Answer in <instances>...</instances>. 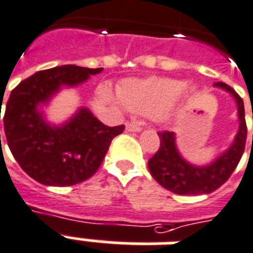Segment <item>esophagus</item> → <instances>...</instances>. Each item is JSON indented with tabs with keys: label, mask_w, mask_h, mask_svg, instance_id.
I'll use <instances>...</instances> for the list:
<instances>
[{
	"label": "esophagus",
	"mask_w": 253,
	"mask_h": 253,
	"mask_svg": "<svg viewBox=\"0 0 253 253\" xmlns=\"http://www.w3.org/2000/svg\"><path fill=\"white\" fill-rule=\"evenodd\" d=\"M126 130L127 131H131V132H139L141 130H142V127L139 126L138 123L128 122V123H126Z\"/></svg>",
	"instance_id": "esophagus-1"
}]
</instances>
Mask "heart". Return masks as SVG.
Here are the masks:
<instances>
[{"instance_id":"obj_1","label":"heart","mask_w":253,"mask_h":253,"mask_svg":"<svg viewBox=\"0 0 253 253\" xmlns=\"http://www.w3.org/2000/svg\"><path fill=\"white\" fill-rule=\"evenodd\" d=\"M197 90L192 84L172 78L152 77L148 79H130L122 84L118 94L125 108L132 114L153 115L157 112L163 123H171L178 118L176 100H192ZM102 97L118 104L108 89H102Z\"/></svg>"}]
</instances>
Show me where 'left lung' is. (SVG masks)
<instances>
[{
	"instance_id": "left-lung-1",
	"label": "left lung",
	"mask_w": 253,
	"mask_h": 253,
	"mask_svg": "<svg viewBox=\"0 0 253 253\" xmlns=\"http://www.w3.org/2000/svg\"><path fill=\"white\" fill-rule=\"evenodd\" d=\"M215 87L230 93V96L237 104V134L230 146L222 152L215 160L204 166H197L188 162L181 155L176 146L175 132H159L160 148L155 153V156L149 159L148 169L151 171L152 176L163 188L172 193L181 196L212 193L213 190H216L229 179L243 156L247 141V125L243 100L230 86L223 82H216Z\"/></svg>"
}]
</instances>
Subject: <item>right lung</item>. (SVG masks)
Listing matches in <instances>:
<instances>
[{
    "label": "right lung",
    "mask_w": 253,
    "mask_h": 253,
    "mask_svg": "<svg viewBox=\"0 0 253 253\" xmlns=\"http://www.w3.org/2000/svg\"><path fill=\"white\" fill-rule=\"evenodd\" d=\"M101 71L61 65L35 72L12 90L3 115L5 137L16 162L37 182L71 186L86 181L98 169L111 141L125 130L102 125L86 107L60 125L46 119L43 108L53 97Z\"/></svg>",
    "instance_id": "1"
}]
</instances>
